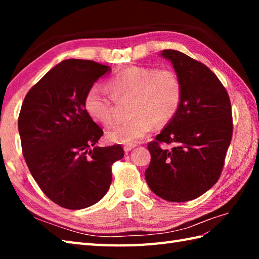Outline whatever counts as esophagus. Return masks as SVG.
<instances>
[{
  "mask_svg": "<svg viewBox=\"0 0 259 259\" xmlns=\"http://www.w3.org/2000/svg\"><path fill=\"white\" fill-rule=\"evenodd\" d=\"M136 146L137 145H135V144H126V145L123 146V149H124L125 152H129V151L133 150Z\"/></svg>",
  "mask_w": 259,
  "mask_h": 259,
  "instance_id": "obj_1",
  "label": "esophagus"
}]
</instances>
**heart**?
I'll return each mask as SVG.
<instances>
[{
    "label": "heart",
    "mask_w": 259,
    "mask_h": 259,
    "mask_svg": "<svg viewBox=\"0 0 259 259\" xmlns=\"http://www.w3.org/2000/svg\"><path fill=\"white\" fill-rule=\"evenodd\" d=\"M113 98L131 97L130 112L134 117L117 124L108 133V138L119 144H133L150 133L155 122L167 124L177 113L183 98V83L171 69L133 65L115 73L108 80ZM87 113L99 123H113L112 98L97 84L88 89L84 97Z\"/></svg>",
    "instance_id": "obj_1"
}]
</instances>
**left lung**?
<instances>
[{"label": "left lung", "mask_w": 259, "mask_h": 259, "mask_svg": "<svg viewBox=\"0 0 259 259\" xmlns=\"http://www.w3.org/2000/svg\"><path fill=\"white\" fill-rule=\"evenodd\" d=\"M160 57L171 62L183 83V98L175 117L156 141L148 145L151 161L145 177L164 200L196 199L217 183L232 141L233 118L228 93L205 64L176 50ZM160 143H174L162 150Z\"/></svg>", "instance_id": "obj_1"}]
</instances>
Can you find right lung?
I'll list each match as a JSON object with an SVG mask.
<instances>
[{
	"mask_svg": "<svg viewBox=\"0 0 259 259\" xmlns=\"http://www.w3.org/2000/svg\"><path fill=\"white\" fill-rule=\"evenodd\" d=\"M111 68L69 59L51 69L24 98L19 115L22 152L38 187L57 205L83 209L111 185L120 145L98 147L102 129L84 109L88 89Z\"/></svg>",
	"mask_w": 259,
	"mask_h": 259,
	"instance_id": "1",
	"label": "right lung"
}]
</instances>
